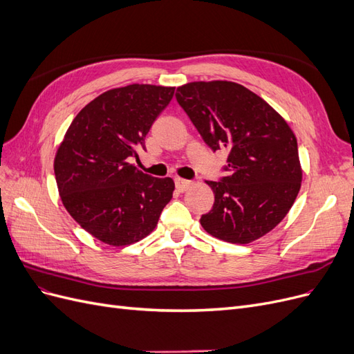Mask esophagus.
<instances>
[{
  "mask_svg": "<svg viewBox=\"0 0 354 354\" xmlns=\"http://www.w3.org/2000/svg\"><path fill=\"white\" fill-rule=\"evenodd\" d=\"M192 185V181L190 180H186V178H180V177H177L176 178V187H177V190L178 192H185V190H187Z\"/></svg>",
  "mask_w": 354,
  "mask_h": 354,
  "instance_id": "obj_1",
  "label": "esophagus"
}]
</instances>
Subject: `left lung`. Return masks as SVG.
I'll use <instances>...</instances> for the list:
<instances>
[{
	"label": "left lung",
	"mask_w": 354,
	"mask_h": 354,
	"mask_svg": "<svg viewBox=\"0 0 354 354\" xmlns=\"http://www.w3.org/2000/svg\"><path fill=\"white\" fill-rule=\"evenodd\" d=\"M176 97L214 152H229L227 176L207 181L214 205L201 217L211 236L250 243L279 224L301 187L297 138L260 95L232 81L181 85Z\"/></svg>",
	"instance_id": "obj_1"
}]
</instances>
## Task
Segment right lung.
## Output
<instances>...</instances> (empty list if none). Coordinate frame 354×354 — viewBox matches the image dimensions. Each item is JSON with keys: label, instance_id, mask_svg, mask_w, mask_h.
<instances>
[{"label": "right lung", "instance_id": "add662e5", "mask_svg": "<svg viewBox=\"0 0 354 354\" xmlns=\"http://www.w3.org/2000/svg\"><path fill=\"white\" fill-rule=\"evenodd\" d=\"M174 87L131 84L104 91L73 118L55 158L59 195L72 218L112 246L138 242L173 198V178H156L131 160L174 95Z\"/></svg>", "mask_w": 354, "mask_h": 354}]
</instances>
